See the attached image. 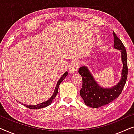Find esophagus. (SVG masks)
<instances>
[{"label": "esophagus", "instance_id": "34e87169", "mask_svg": "<svg viewBox=\"0 0 134 134\" xmlns=\"http://www.w3.org/2000/svg\"><path fill=\"white\" fill-rule=\"evenodd\" d=\"M80 66V63L77 61H75L71 64L70 66V71L71 72H74L79 69Z\"/></svg>", "mask_w": 134, "mask_h": 134}]
</instances>
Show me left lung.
Wrapping results in <instances>:
<instances>
[{"label":"left lung","instance_id":"8db88e82","mask_svg":"<svg viewBox=\"0 0 134 134\" xmlns=\"http://www.w3.org/2000/svg\"><path fill=\"white\" fill-rule=\"evenodd\" d=\"M113 38V47L121 51L122 62L123 63L121 79L116 85L108 88L100 87L97 84L87 67L82 66L79 69V73L81 75L82 78V87L80 90V94L85 105L88 107L98 108L112 102L121 93L127 80L128 68L126 48L114 32Z\"/></svg>","mask_w":134,"mask_h":134}]
</instances>
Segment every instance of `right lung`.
<instances>
[{"instance_id": "add662e5", "label": "right lung", "mask_w": 134, "mask_h": 134, "mask_svg": "<svg viewBox=\"0 0 134 134\" xmlns=\"http://www.w3.org/2000/svg\"><path fill=\"white\" fill-rule=\"evenodd\" d=\"M67 75H68V72H66L65 73H64V74L62 76V77L60 79V80H58V82H57V85H56L55 89V90H54V94H53L52 96H51V98L49 99V100H47V101L42 102V103H41V104H38V105H25V104H23V105H24V106H25V107H26L29 108V109H41V108L46 107H47V106H48V105H50V104L52 103V102L53 101V100H54V99H55V97H56L57 94L58 87H59L60 84L61 83V82L63 81L64 79H65V78L66 77Z\"/></svg>"}]
</instances>
